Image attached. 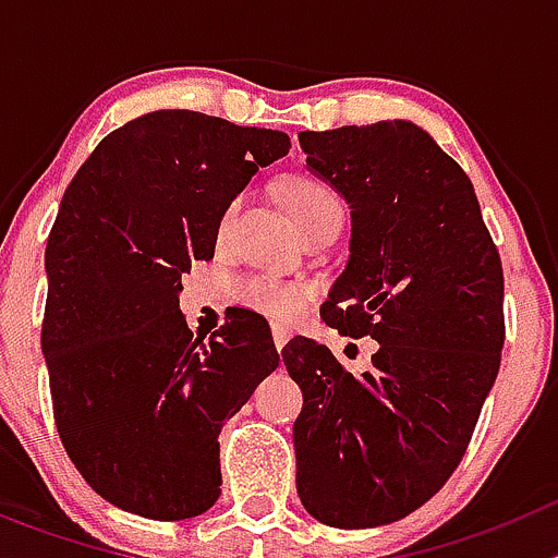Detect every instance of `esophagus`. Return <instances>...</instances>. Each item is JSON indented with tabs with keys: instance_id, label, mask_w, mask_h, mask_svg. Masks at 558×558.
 <instances>
[{
	"instance_id": "34e87169",
	"label": "esophagus",
	"mask_w": 558,
	"mask_h": 558,
	"mask_svg": "<svg viewBox=\"0 0 558 558\" xmlns=\"http://www.w3.org/2000/svg\"><path fill=\"white\" fill-rule=\"evenodd\" d=\"M288 329H282V327H274V343H276V349H282L284 343H288Z\"/></svg>"
}]
</instances>
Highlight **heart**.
Here are the masks:
<instances>
[{
    "mask_svg": "<svg viewBox=\"0 0 558 558\" xmlns=\"http://www.w3.org/2000/svg\"><path fill=\"white\" fill-rule=\"evenodd\" d=\"M282 195L290 215H293V223L299 226L304 236L327 229V226H343V218H347L340 192L327 179L313 175V172H293V175H288L282 184ZM240 206H243V198L234 195L220 209V240L234 226ZM234 295L236 302L245 304L248 310H256V313L268 315L270 322L288 324L304 310L310 290L299 282H282V279H270V276H245V279L234 284Z\"/></svg>",
    "mask_w": 558,
    "mask_h": 558,
    "instance_id": "b5f03b06",
    "label": "heart"
}]
</instances>
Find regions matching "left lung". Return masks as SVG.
Listing matches in <instances>:
<instances>
[{"mask_svg": "<svg viewBox=\"0 0 558 558\" xmlns=\"http://www.w3.org/2000/svg\"><path fill=\"white\" fill-rule=\"evenodd\" d=\"M307 165L352 209V254L322 318L374 338L352 374L324 343L282 349L304 393L295 486L332 529L388 525L436 495L500 372L502 265L470 175L413 122L302 131Z\"/></svg>", "mask_w": 558, "mask_h": 558, "instance_id": "8db88e82", "label": "left lung"}]
</instances>
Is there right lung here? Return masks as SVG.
Listing matches in <instances>:
<instances>
[{
	"mask_svg": "<svg viewBox=\"0 0 558 558\" xmlns=\"http://www.w3.org/2000/svg\"><path fill=\"white\" fill-rule=\"evenodd\" d=\"M290 150L288 133L198 111L111 131L63 192L47 240L41 352L58 436L83 481L150 520L220 495V427L279 366L259 313L195 338L181 274L215 256L226 201Z\"/></svg>",
	"mask_w": 558,
	"mask_h": 558,
	"instance_id": "1",
	"label": "right lung"
}]
</instances>
